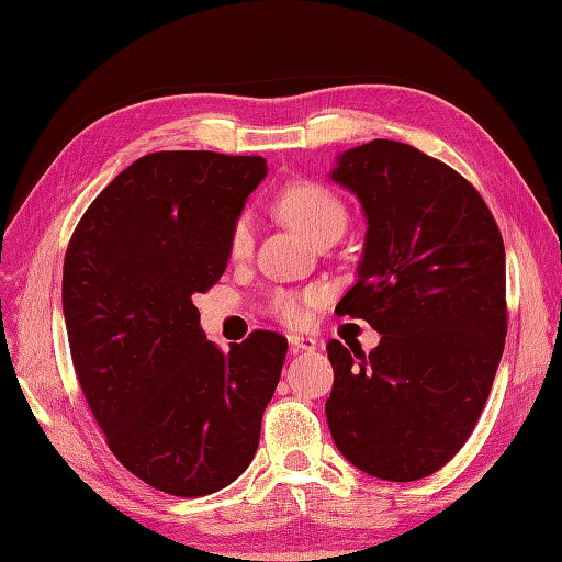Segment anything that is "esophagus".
Here are the masks:
<instances>
[{
	"mask_svg": "<svg viewBox=\"0 0 562 562\" xmlns=\"http://www.w3.org/2000/svg\"><path fill=\"white\" fill-rule=\"evenodd\" d=\"M292 352H312L318 348V340L312 336H290Z\"/></svg>",
	"mask_w": 562,
	"mask_h": 562,
	"instance_id": "34e87169",
	"label": "esophagus"
}]
</instances>
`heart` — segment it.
I'll list each match as a JSON object with an SVG mask.
<instances>
[{
  "mask_svg": "<svg viewBox=\"0 0 562 562\" xmlns=\"http://www.w3.org/2000/svg\"><path fill=\"white\" fill-rule=\"evenodd\" d=\"M280 212L296 229L312 241H321L324 236H340L348 224V210L342 200L330 188L316 181L290 183L280 193ZM254 248V224L248 214H238L229 232V254L232 258H246ZM314 300V292L296 294L290 290H278L270 294V312L290 326L302 324L306 316V304Z\"/></svg>",
  "mask_w": 562,
  "mask_h": 562,
  "instance_id": "heart-1",
  "label": "heart"
}]
</instances>
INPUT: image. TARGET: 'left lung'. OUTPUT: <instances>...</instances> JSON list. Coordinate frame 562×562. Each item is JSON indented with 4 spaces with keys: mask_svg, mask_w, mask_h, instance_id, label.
Masks as SVG:
<instances>
[{
    "mask_svg": "<svg viewBox=\"0 0 562 562\" xmlns=\"http://www.w3.org/2000/svg\"><path fill=\"white\" fill-rule=\"evenodd\" d=\"M330 178L367 217L357 282L336 314L381 333L369 355L326 345L330 435L374 479H427L471 437L505 350L503 234L461 173L403 142L342 151Z\"/></svg>",
    "mask_w": 562,
    "mask_h": 562,
    "instance_id": "8db88e82",
    "label": "left lung"
}]
</instances>
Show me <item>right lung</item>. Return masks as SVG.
<instances>
[{
	"label": "right lung",
	"instance_id": "right-lung-1",
	"mask_svg": "<svg viewBox=\"0 0 562 562\" xmlns=\"http://www.w3.org/2000/svg\"><path fill=\"white\" fill-rule=\"evenodd\" d=\"M262 157L154 151L130 164L69 238L63 312L79 386L115 459L176 497L217 493L254 461L288 338H205L195 294L229 262Z\"/></svg>",
	"mask_w": 562,
	"mask_h": 562
}]
</instances>
